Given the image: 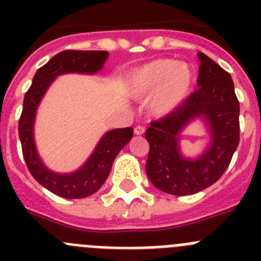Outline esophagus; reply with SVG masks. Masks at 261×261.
I'll return each mask as SVG.
<instances>
[{
	"instance_id": "34e87169",
	"label": "esophagus",
	"mask_w": 261,
	"mask_h": 261,
	"mask_svg": "<svg viewBox=\"0 0 261 261\" xmlns=\"http://www.w3.org/2000/svg\"><path fill=\"white\" fill-rule=\"evenodd\" d=\"M144 133H145V128H144V126H141V125L136 126V128H135V135L141 136V135H144Z\"/></svg>"
}]
</instances>
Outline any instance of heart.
Segmentation results:
<instances>
[{"instance_id":"b5f03b06","label":"heart","mask_w":261,"mask_h":261,"mask_svg":"<svg viewBox=\"0 0 261 261\" xmlns=\"http://www.w3.org/2000/svg\"><path fill=\"white\" fill-rule=\"evenodd\" d=\"M195 80V70L187 62L156 59L130 73L126 91L137 100L150 98L149 112L163 119L176 112L190 98Z\"/></svg>"}]
</instances>
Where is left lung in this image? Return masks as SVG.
Returning <instances> with one entry per match:
<instances>
[{
    "label": "left lung",
    "instance_id": "left-lung-1",
    "mask_svg": "<svg viewBox=\"0 0 261 261\" xmlns=\"http://www.w3.org/2000/svg\"><path fill=\"white\" fill-rule=\"evenodd\" d=\"M197 56L199 89L176 112L151 121L145 133L150 146L145 166L147 177L155 188L175 196L193 195L216 183L239 144V102L231 75L204 53ZM196 118L207 123L211 141L197 159H187L178 141Z\"/></svg>",
    "mask_w": 261,
    "mask_h": 261
}]
</instances>
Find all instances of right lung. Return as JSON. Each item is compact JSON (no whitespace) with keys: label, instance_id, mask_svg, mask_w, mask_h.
Segmentation results:
<instances>
[{"label":"right lung","instance_id":"obj_1","mask_svg":"<svg viewBox=\"0 0 261 261\" xmlns=\"http://www.w3.org/2000/svg\"><path fill=\"white\" fill-rule=\"evenodd\" d=\"M107 59V50H62L36 71L32 85L24 95L18 125L23 158L34 179L64 199H84L102 187L116 155L130 141L133 128H117L106 132L89 159L78 170L59 174L50 171L36 150L34 138L36 111L55 78L66 73L95 74L103 68Z\"/></svg>","mask_w":261,"mask_h":261}]
</instances>
